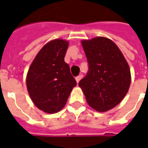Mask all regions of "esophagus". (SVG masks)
Segmentation results:
<instances>
[{
	"instance_id": "1",
	"label": "esophagus",
	"mask_w": 148,
	"mask_h": 148,
	"mask_svg": "<svg viewBox=\"0 0 148 148\" xmlns=\"http://www.w3.org/2000/svg\"><path fill=\"white\" fill-rule=\"evenodd\" d=\"M82 77H83V75H81V74H80V75H79L78 76H76V77H75V80H76V82L79 83V80L82 79Z\"/></svg>"
}]
</instances>
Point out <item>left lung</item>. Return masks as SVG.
Returning a JSON list of instances; mask_svg holds the SVG:
<instances>
[{
  "mask_svg": "<svg viewBox=\"0 0 148 148\" xmlns=\"http://www.w3.org/2000/svg\"><path fill=\"white\" fill-rule=\"evenodd\" d=\"M88 71L79 82L87 102L99 112L119 104L131 83L129 64L117 45L109 38L96 37L82 41Z\"/></svg>",
  "mask_w": 148,
  "mask_h": 148,
  "instance_id": "left-lung-1",
  "label": "left lung"
}]
</instances>
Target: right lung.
<instances>
[{"label": "right lung", "instance_id": "1", "mask_svg": "<svg viewBox=\"0 0 148 148\" xmlns=\"http://www.w3.org/2000/svg\"><path fill=\"white\" fill-rule=\"evenodd\" d=\"M69 42L55 39L41 49L29 68L27 87L31 100L48 114L60 111L66 104L76 81L64 61Z\"/></svg>", "mask_w": 148, "mask_h": 148}]
</instances>
